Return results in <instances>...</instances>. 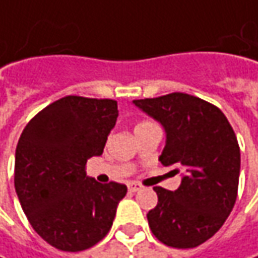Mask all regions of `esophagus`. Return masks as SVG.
<instances>
[{"label": "esophagus", "mask_w": 258, "mask_h": 258, "mask_svg": "<svg viewBox=\"0 0 258 258\" xmlns=\"http://www.w3.org/2000/svg\"><path fill=\"white\" fill-rule=\"evenodd\" d=\"M127 188H129V192H136V191L142 189L144 186H142L141 183H138V182H131L129 185H127Z\"/></svg>", "instance_id": "obj_1"}]
</instances>
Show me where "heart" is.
<instances>
[{
    "mask_svg": "<svg viewBox=\"0 0 258 258\" xmlns=\"http://www.w3.org/2000/svg\"><path fill=\"white\" fill-rule=\"evenodd\" d=\"M151 122H141V123H138L136 124V127H139V126H145V124H149Z\"/></svg>",
    "mask_w": 258,
    "mask_h": 258,
    "instance_id": "obj_1",
    "label": "heart"
}]
</instances>
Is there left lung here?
<instances>
[{
	"mask_svg": "<svg viewBox=\"0 0 258 258\" xmlns=\"http://www.w3.org/2000/svg\"><path fill=\"white\" fill-rule=\"evenodd\" d=\"M134 103L165 127L159 161L183 173L176 191L154 186L158 204L146 214L149 228L168 247H198L233 211L240 178L237 136L225 114L197 96L175 92Z\"/></svg>",
	"mask_w": 258,
	"mask_h": 258,
	"instance_id": "left-lung-1",
	"label": "left lung"
}]
</instances>
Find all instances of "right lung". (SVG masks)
I'll return each instance as SVG.
<instances>
[{"label":"right lung","mask_w":258,"mask_h":258,"mask_svg":"<svg viewBox=\"0 0 258 258\" xmlns=\"http://www.w3.org/2000/svg\"><path fill=\"white\" fill-rule=\"evenodd\" d=\"M117 102L66 96L27 123L15 149L14 185L34 231L57 250L83 251L110 231L127 188L86 176L103 154L117 119Z\"/></svg>","instance_id":"1"}]
</instances>
